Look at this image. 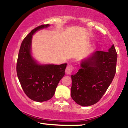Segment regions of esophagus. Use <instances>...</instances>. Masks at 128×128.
I'll list each match as a JSON object with an SVG mask.
<instances>
[{
	"label": "esophagus",
	"instance_id": "1",
	"mask_svg": "<svg viewBox=\"0 0 128 128\" xmlns=\"http://www.w3.org/2000/svg\"><path fill=\"white\" fill-rule=\"evenodd\" d=\"M74 70H75V67L72 65V64H68V65H67L66 68V73L67 75H70Z\"/></svg>",
	"mask_w": 128,
	"mask_h": 128
}]
</instances>
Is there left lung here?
I'll list each match as a JSON object with an SVG mask.
<instances>
[{
  "label": "left lung",
  "mask_w": 128,
  "mask_h": 128,
  "mask_svg": "<svg viewBox=\"0 0 128 128\" xmlns=\"http://www.w3.org/2000/svg\"><path fill=\"white\" fill-rule=\"evenodd\" d=\"M116 58L112 45L108 52L96 51L81 63V68L72 75L71 96L76 103L89 106L100 100L114 78Z\"/></svg>",
  "instance_id": "left-lung-1"
}]
</instances>
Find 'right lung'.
<instances>
[{
	"label": "right lung",
	"instance_id": "add662e5",
	"mask_svg": "<svg viewBox=\"0 0 128 128\" xmlns=\"http://www.w3.org/2000/svg\"><path fill=\"white\" fill-rule=\"evenodd\" d=\"M44 24L32 30L22 42L18 54L16 71L21 87L26 96L38 102L53 97L59 82L65 75L67 64L39 65L30 53L32 35L36 31L46 28Z\"/></svg>",
	"mask_w": 128,
	"mask_h": 128
}]
</instances>
